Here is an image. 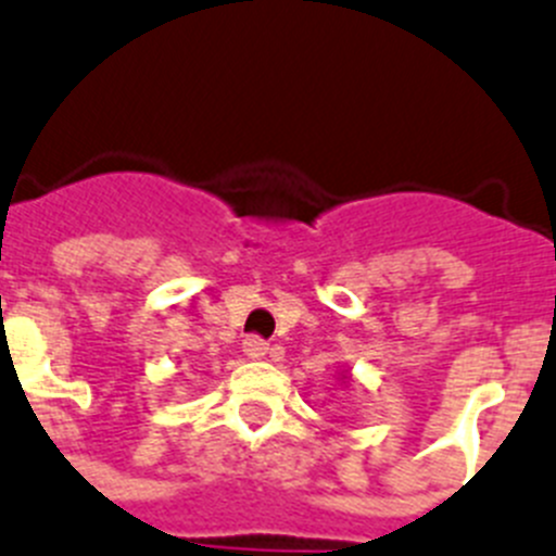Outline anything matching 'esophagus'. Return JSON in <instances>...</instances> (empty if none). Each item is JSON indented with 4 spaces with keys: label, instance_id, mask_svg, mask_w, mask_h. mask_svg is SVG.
<instances>
[{
    "label": "esophagus",
    "instance_id": "1",
    "mask_svg": "<svg viewBox=\"0 0 556 556\" xmlns=\"http://www.w3.org/2000/svg\"><path fill=\"white\" fill-rule=\"evenodd\" d=\"M243 354H247L249 359H263V356L268 354V342L261 340V337H247V340H243Z\"/></svg>",
    "mask_w": 556,
    "mask_h": 556
}]
</instances>
